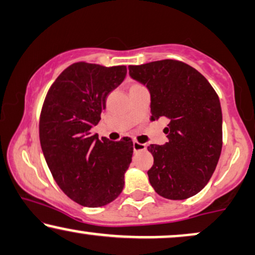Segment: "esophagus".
<instances>
[{
	"label": "esophagus",
	"instance_id": "esophagus-1",
	"mask_svg": "<svg viewBox=\"0 0 255 255\" xmlns=\"http://www.w3.org/2000/svg\"><path fill=\"white\" fill-rule=\"evenodd\" d=\"M133 148H134V151L137 152V151L145 150V149H147V145L142 144V143H138V142L134 141V142H133Z\"/></svg>",
	"mask_w": 255,
	"mask_h": 255
}]
</instances>
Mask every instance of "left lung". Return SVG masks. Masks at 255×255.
Returning <instances> with one entry per match:
<instances>
[{
    "label": "left lung",
    "mask_w": 255,
    "mask_h": 255,
    "mask_svg": "<svg viewBox=\"0 0 255 255\" xmlns=\"http://www.w3.org/2000/svg\"><path fill=\"white\" fill-rule=\"evenodd\" d=\"M129 76L150 93L151 120L168 119V142L150 144L154 164L149 182L164 198L182 201L198 193L211 178L223 145L219 98L198 71L165 59L129 67Z\"/></svg>",
    "instance_id": "obj_1"
}]
</instances>
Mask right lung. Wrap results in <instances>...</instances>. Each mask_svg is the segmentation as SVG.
<instances>
[{
    "label": "right lung",
    "instance_id": "1",
    "mask_svg": "<svg viewBox=\"0 0 255 255\" xmlns=\"http://www.w3.org/2000/svg\"><path fill=\"white\" fill-rule=\"evenodd\" d=\"M126 73V66L74 63L59 74L43 104L39 140L47 167L64 193L87 208L118 198L131 162L129 138L113 142L91 133Z\"/></svg>",
    "mask_w": 255,
    "mask_h": 255
}]
</instances>
